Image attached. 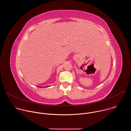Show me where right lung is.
Here are the masks:
<instances>
[{
    "label": "right lung",
    "mask_w": 131,
    "mask_h": 131,
    "mask_svg": "<svg viewBox=\"0 0 131 131\" xmlns=\"http://www.w3.org/2000/svg\"><path fill=\"white\" fill-rule=\"evenodd\" d=\"M51 86V85H48V86H46L45 87H49V86ZM39 87H41V86H39Z\"/></svg>",
    "instance_id": "right-lung-1"
}]
</instances>
